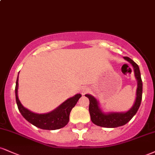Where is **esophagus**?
<instances>
[{
    "label": "esophagus",
    "instance_id": "esophagus-1",
    "mask_svg": "<svg viewBox=\"0 0 155 155\" xmlns=\"http://www.w3.org/2000/svg\"><path fill=\"white\" fill-rule=\"evenodd\" d=\"M89 91V89L87 87H81L80 89V92H81V95H84V94H86L87 92H88Z\"/></svg>",
    "mask_w": 155,
    "mask_h": 155
}]
</instances>
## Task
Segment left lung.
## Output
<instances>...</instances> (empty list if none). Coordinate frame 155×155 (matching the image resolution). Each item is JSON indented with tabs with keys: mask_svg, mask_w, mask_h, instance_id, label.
Instances as JSON below:
<instances>
[{
	"mask_svg": "<svg viewBox=\"0 0 155 155\" xmlns=\"http://www.w3.org/2000/svg\"><path fill=\"white\" fill-rule=\"evenodd\" d=\"M124 59L132 65L135 77L137 80L136 97L134 104L128 111L125 112H104L101 108L98 101L92 95L86 94L85 96L88 97L90 101L89 111H90V118L92 122L96 125L103 127H108V128L120 127L127 124L136 114L140 107L142 99L143 84L140 77L139 67L128 57H124Z\"/></svg>",
	"mask_w": 155,
	"mask_h": 155,
	"instance_id": "left-lung-1",
	"label": "left lung"
}]
</instances>
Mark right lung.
Listing matches in <instances>:
<instances>
[{
	"instance_id": "obj_1",
	"label": "right lung",
	"mask_w": 155,
	"mask_h": 155,
	"mask_svg": "<svg viewBox=\"0 0 155 155\" xmlns=\"http://www.w3.org/2000/svg\"><path fill=\"white\" fill-rule=\"evenodd\" d=\"M19 75V74H18ZM18 80L17 76L15 87V95L17 107L21 114L30 123L33 124L35 127L43 130H54L60 129L65 127L69 122V116L72 108L81 97V94H76L70 98L64 101L58 108L50 112L45 114H37L30 111L28 108L22 106L18 97Z\"/></svg>"
}]
</instances>
